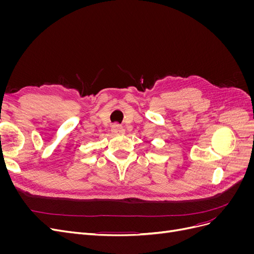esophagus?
<instances>
[{
	"mask_svg": "<svg viewBox=\"0 0 254 254\" xmlns=\"http://www.w3.org/2000/svg\"><path fill=\"white\" fill-rule=\"evenodd\" d=\"M111 131L113 134H123L124 133V128H123L122 126L118 125V124H114L112 127H111Z\"/></svg>",
	"mask_w": 254,
	"mask_h": 254,
	"instance_id": "obj_1",
	"label": "esophagus"
}]
</instances>
